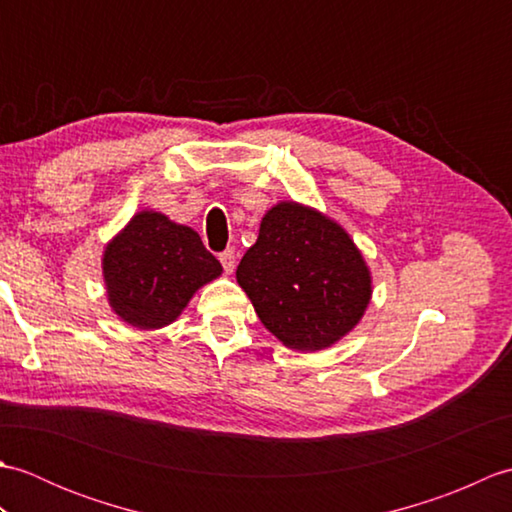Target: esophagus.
<instances>
[{"mask_svg": "<svg viewBox=\"0 0 512 512\" xmlns=\"http://www.w3.org/2000/svg\"><path fill=\"white\" fill-rule=\"evenodd\" d=\"M220 264H222V268L226 270V273H233V268H235V250L233 248L222 250V253H220Z\"/></svg>", "mask_w": 512, "mask_h": 512, "instance_id": "1", "label": "esophagus"}]
</instances>
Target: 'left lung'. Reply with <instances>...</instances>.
Listing matches in <instances>:
<instances>
[{
  "instance_id": "left-lung-1",
  "label": "left lung",
  "mask_w": 512,
  "mask_h": 512,
  "mask_svg": "<svg viewBox=\"0 0 512 512\" xmlns=\"http://www.w3.org/2000/svg\"><path fill=\"white\" fill-rule=\"evenodd\" d=\"M237 281L281 343L310 352L350 332L372 295L369 270L343 228L295 202L264 215Z\"/></svg>"
}]
</instances>
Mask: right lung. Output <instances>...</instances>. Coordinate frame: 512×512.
Instances as JSON below:
<instances>
[{"label": "right lung", "mask_w": 512, "mask_h": 512, "mask_svg": "<svg viewBox=\"0 0 512 512\" xmlns=\"http://www.w3.org/2000/svg\"><path fill=\"white\" fill-rule=\"evenodd\" d=\"M103 273L118 317L149 330L176 319L222 266L193 228L143 211L107 246Z\"/></svg>", "instance_id": "right-lung-1"}]
</instances>
